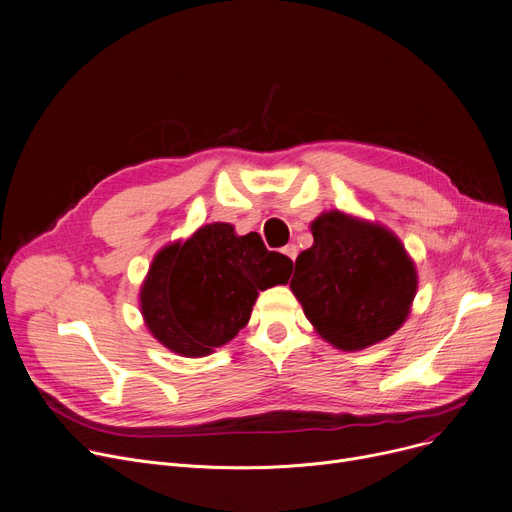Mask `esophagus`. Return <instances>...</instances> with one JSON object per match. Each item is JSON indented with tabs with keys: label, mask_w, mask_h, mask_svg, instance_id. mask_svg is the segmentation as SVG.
Instances as JSON below:
<instances>
[{
	"label": "esophagus",
	"mask_w": 512,
	"mask_h": 512,
	"mask_svg": "<svg viewBox=\"0 0 512 512\" xmlns=\"http://www.w3.org/2000/svg\"><path fill=\"white\" fill-rule=\"evenodd\" d=\"M281 252H283L291 262H294V260H296V256H298V248L294 246V243H289V246H285Z\"/></svg>",
	"instance_id": "1"
}]
</instances>
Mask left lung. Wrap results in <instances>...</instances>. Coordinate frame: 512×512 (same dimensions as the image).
<instances>
[{
    "instance_id": "8db88e82",
    "label": "left lung",
    "mask_w": 512,
    "mask_h": 512,
    "mask_svg": "<svg viewBox=\"0 0 512 512\" xmlns=\"http://www.w3.org/2000/svg\"><path fill=\"white\" fill-rule=\"evenodd\" d=\"M312 246L296 260L291 291L325 342L358 352L394 335L417 296L415 260L394 231L342 210L310 223Z\"/></svg>"
}]
</instances>
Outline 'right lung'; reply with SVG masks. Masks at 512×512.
Masks as SVG:
<instances>
[{"label": "right lung", "instance_id": "add662e5", "mask_svg": "<svg viewBox=\"0 0 512 512\" xmlns=\"http://www.w3.org/2000/svg\"><path fill=\"white\" fill-rule=\"evenodd\" d=\"M291 266L258 233L204 225L156 252L139 289L143 323L170 352L208 356L248 325L258 291L289 281Z\"/></svg>", "mask_w": 512, "mask_h": 512}]
</instances>
